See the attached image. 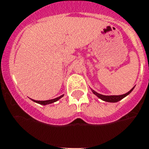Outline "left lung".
Listing matches in <instances>:
<instances>
[{
    "label": "left lung",
    "mask_w": 149,
    "mask_h": 149,
    "mask_svg": "<svg viewBox=\"0 0 149 149\" xmlns=\"http://www.w3.org/2000/svg\"><path fill=\"white\" fill-rule=\"evenodd\" d=\"M134 88V87L131 89L130 91H129L128 92L126 93L125 94H122V95H112V96H106V95H103V94H98L97 92H96L95 91L92 90V92L94 93L95 95L98 97L100 99L103 100L104 101H107V102H110V103H116V102L119 101L121 100V99H123L124 97H125L126 96H127L130 92H131L133 89Z\"/></svg>",
    "instance_id": "8db88e82"
}]
</instances>
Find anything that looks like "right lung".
I'll list each match as a JSON object with an SVG mask.
<instances>
[{
	"label": "right lung",
	"instance_id": "obj_1",
	"mask_svg": "<svg viewBox=\"0 0 149 149\" xmlns=\"http://www.w3.org/2000/svg\"><path fill=\"white\" fill-rule=\"evenodd\" d=\"M64 96V94L61 95V96L55 98V99H52V100H43V101H40V100H32L33 101L36 102L37 103H40V104H42V105H47V104H50V103H52L54 102H56L57 100H58L59 99L62 97Z\"/></svg>",
	"mask_w": 149,
	"mask_h": 149
}]
</instances>
